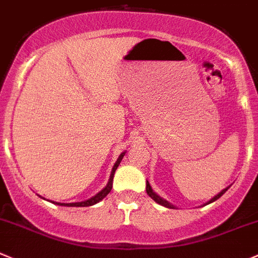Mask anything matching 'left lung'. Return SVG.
<instances>
[{
  "mask_svg": "<svg viewBox=\"0 0 258 258\" xmlns=\"http://www.w3.org/2000/svg\"><path fill=\"white\" fill-rule=\"evenodd\" d=\"M229 187H231V185H229V186H227V187H224L223 190H222V191H219L218 194H217L216 197H213V198L211 199V201H208L207 202L206 204H203V206H207V204H211V203H213V202H216L217 199H219L221 198L222 196H223L224 192L227 191V190L229 189ZM146 191H147V194H149V197L151 199H154L155 202H156L157 204H160V206H162V207H166V208H170V209H175V206H172V204H170L169 202L167 201H165V199H162L161 197L160 196H157L156 192L154 191V190H152V187H151V185H150V182H149V180H146Z\"/></svg>",
  "mask_w": 258,
  "mask_h": 258,
  "instance_id": "left-lung-1",
  "label": "left lung"
}]
</instances>
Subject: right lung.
I'll return each mask as SVG.
<instances>
[{"label":"right lung","instance_id":"obj_1","mask_svg":"<svg viewBox=\"0 0 258 258\" xmlns=\"http://www.w3.org/2000/svg\"><path fill=\"white\" fill-rule=\"evenodd\" d=\"M124 154H126V151L122 152L121 155L118 156V159H117V161L114 162L113 167H112V171H111V175H109V179H108V182H107L106 186L103 187V189L101 190L99 192H97L96 196L92 197V198L87 199V201H83V202H77V203H57V202H51L52 204H56V206H61V207H91V206H94V204L99 203V202L102 201L103 198H106L107 196H108V192L111 191L112 189V185H113V176H114V172H116L117 167H118L119 162L122 161V159H123ZM44 199V198H42Z\"/></svg>","mask_w":258,"mask_h":258}]
</instances>
